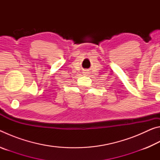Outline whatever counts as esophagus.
I'll return each mask as SVG.
<instances>
[{
  "instance_id": "esophagus-1",
  "label": "esophagus",
  "mask_w": 160,
  "mask_h": 160,
  "mask_svg": "<svg viewBox=\"0 0 160 160\" xmlns=\"http://www.w3.org/2000/svg\"><path fill=\"white\" fill-rule=\"evenodd\" d=\"M85 73H87V71H85Z\"/></svg>"
}]
</instances>
